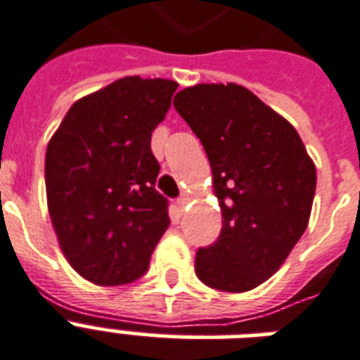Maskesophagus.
I'll return each mask as SVG.
<instances>
[{
  "label": "esophagus",
  "instance_id": "1",
  "mask_svg": "<svg viewBox=\"0 0 360 360\" xmlns=\"http://www.w3.org/2000/svg\"><path fill=\"white\" fill-rule=\"evenodd\" d=\"M188 202H191V198H188V194H181L179 200H177V205H179L181 211H185L186 205H188Z\"/></svg>",
  "mask_w": 360,
  "mask_h": 360
}]
</instances>
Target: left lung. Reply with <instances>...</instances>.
Wrapping results in <instances>:
<instances>
[{
	"mask_svg": "<svg viewBox=\"0 0 360 360\" xmlns=\"http://www.w3.org/2000/svg\"><path fill=\"white\" fill-rule=\"evenodd\" d=\"M213 169L222 230L196 252L203 284L240 293L273 276L308 226L316 166L288 121L246 87L198 84L174 98Z\"/></svg>",
	"mask_w": 360,
	"mask_h": 360,
	"instance_id": "8db88e82",
	"label": "left lung"
}]
</instances>
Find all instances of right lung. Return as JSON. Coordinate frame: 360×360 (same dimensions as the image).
<instances>
[{
	"instance_id": "add662e5",
	"label": "right lung",
	"mask_w": 360,
	"mask_h": 360,
	"mask_svg": "<svg viewBox=\"0 0 360 360\" xmlns=\"http://www.w3.org/2000/svg\"><path fill=\"white\" fill-rule=\"evenodd\" d=\"M177 82L127 76L76 101L46 149L48 211L59 246L97 285L146 274L168 230V200L155 188L151 132Z\"/></svg>"
}]
</instances>
